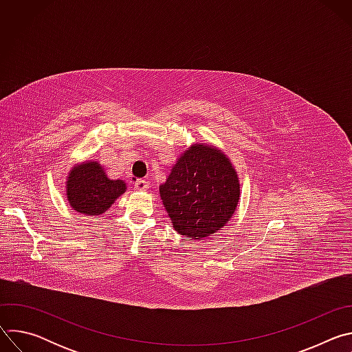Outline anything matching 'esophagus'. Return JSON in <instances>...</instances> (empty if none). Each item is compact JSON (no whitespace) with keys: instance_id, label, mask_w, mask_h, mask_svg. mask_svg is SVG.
Segmentation results:
<instances>
[{"instance_id":"esophagus-1","label":"esophagus","mask_w":352,"mask_h":352,"mask_svg":"<svg viewBox=\"0 0 352 352\" xmlns=\"http://www.w3.org/2000/svg\"><path fill=\"white\" fill-rule=\"evenodd\" d=\"M148 188V182L146 179H136L135 181V189L136 190H146Z\"/></svg>"}]
</instances>
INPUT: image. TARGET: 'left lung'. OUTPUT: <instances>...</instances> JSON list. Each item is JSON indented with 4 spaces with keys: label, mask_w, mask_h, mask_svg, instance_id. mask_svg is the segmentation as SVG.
<instances>
[{
    "label": "left lung",
    "mask_w": 352,
    "mask_h": 352,
    "mask_svg": "<svg viewBox=\"0 0 352 352\" xmlns=\"http://www.w3.org/2000/svg\"><path fill=\"white\" fill-rule=\"evenodd\" d=\"M241 185L230 157L210 143H193L178 156L159 188L174 230L189 239H204L234 216Z\"/></svg>",
    "instance_id": "8db88e82"
}]
</instances>
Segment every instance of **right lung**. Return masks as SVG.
<instances>
[{
  "label": "right lung",
  "mask_w": 352,
  "mask_h": 352,
  "mask_svg": "<svg viewBox=\"0 0 352 352\" xmlns=\"http://www.w3.org/2000/svg\"><path fill=\"white\" fill-rule=\"evenodd\" d=\"M126 190V182L109 178L96 160L75 164L65 181V197L71 209L85 216L106 213Z\"/></svg>",
  "instance_id": "add662e5"
}]
</instances>
